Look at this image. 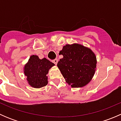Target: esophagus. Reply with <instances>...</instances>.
Returning a JSON list of instances; mask_svg holds the SVG:
<instances>
[{"label":"esophagus","instance_id":"1","mask_svg":"<svg viewBox=\"0 0 121 121\" xmlns=\"http://www.w3.org/2000/svg\"><path fill=\"white\" fill-rule=\"evenodd\" d=\"M53 62L54 63L55 65H57V63H58V60H57V58H56V59L53 60Z\"/></svg>","mask_w":121,"mask_h":121}]
</instances>
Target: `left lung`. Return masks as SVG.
Masks as SVG:
<instances>
[{
    "mask_svg": "<svg viewBox=\"0 0 121 121\" xmlns=\"http://www.w3.org/2000/svg\"><path fill=\"white\" fill-rule=\"evenodd\" d=\"M59 54L57 67L66 82L73 88L86 85L92 79L96 67V57L93 52L82 45L74 44L64 46Z\"/></svg>",
    "mask_w": 121,
    "mask_h": 121,
    "instance_id": "8db88e82",
    "label": "left lung"
}]
</instances>
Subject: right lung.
<instances>
[{
    "label": "right lung",
    "mask_w": 121,
    "mask_h": 121,
    "mask_svg": "<svg viewBox=\"0 0 121 121\" xmlns=\"http://www.w3.org/2000/svg\"><path fill=\"white\" fill-rule=\"evenodd\" d=\"M54 64L44 58L40 59L37 56H31L24 67V74L28 82L34 88H41L48 83L46 76L48 70Z\"/></svg>",
    "instance_id": "right-lung-1"
}]
</instances>
